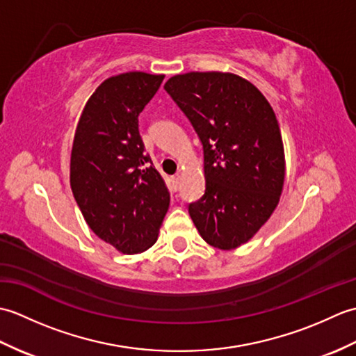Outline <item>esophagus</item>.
<instances>
[{
	"label": "esophagus",
	"instance_id": "obj_1",
	"mask_svg": "<svg viewBox=\"0 0 356 356\" xmlns=\"http://www.w3.org/2000/svg\"><path fill=\"white\" fill-rule=\"evenodd\" d=\"M179 185H180V177H179V176H174V177H172V188H174V191L179 190Z\"/></svg>",
	"mask_w": 356,
	"mask_h": 356
}]
</instances>
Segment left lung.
<instances>
[{
	"label": "left lung",
	"instance_id": "left-lung-1",
	"mask_svg": "<svg viewBox=\"0 0 356 356\" xmlns=\"http://www.w3.org/2000/svg\"><path fill=\"white\" fill-rule=\"evenodd\" d=\"M165 90L203 145L207 188L188 211L208 245L229 251L269 220L284 185V148L270 104L234 73L190 72Z\"/></svg>",
	"mask_w": 356,
	"mask_h": 356
}]
</instances>
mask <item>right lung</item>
<instances>
[{
    "mask_svg": "<svg viewBox=\"0 0 356 356\" xmlns=\"http://www.w3.org/2000/svg\"><path fill=\"white\" fill-rule=\"evenodd\" d=\"M165 74L128 72L105 79L74 131L70 186L87 225L122 254L153 246L170 207L163 179L145 153L139 115Z\"/></svg>",
    "mask_w": 356,
    "mask_h": 356,
    "instance_id": "obj_1",
    "label": "right lung"
}]
</instances>
